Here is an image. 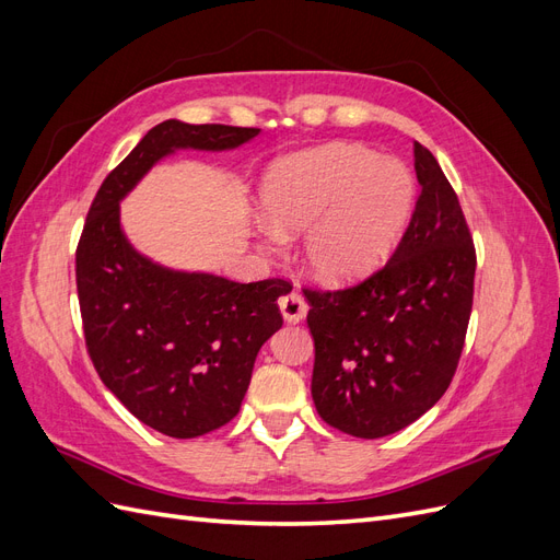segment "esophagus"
I'll use <instances>...</instances> for the list:
<instances>
[{"instance_id": "1", "label": "esophagus", "mask_w": 560, "mask_h": 560, "mask_svg": "<svg viewBox=\"0 0 560 560\" xmlns=\"http://www.w3.org/2000/svg\"><path fill=\"white\" fill-rule=\"evenodd\" d=\"M280 313L284 317V322H290V325H296L308 313V303L303 301V296L299 292H290L287 296L280 299Z\"/></svg>"}]
</instances>
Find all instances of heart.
<instances>
[{"instance_id": "obj_1", "label": "heart", "mask_w": 560, "mask_h": 560, "mask_svg": "<svg viewBox=\"0 0 560 560\" xmlns=\"http://www.w3.org/2000/svg\"><path fill=\"white\" fill-rule=\"evenodd\" d=\"M416 182L409 167L362 144H327L280 159L264 177L261 200L270 224L264 238H303V266L327 284L374 270L395 247L411 214Z\"/></svg>"}]
</instances>
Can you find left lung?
I'll use <instances>...</instances> for the list:
<instances>
[{
  "label": "left lung",
  "mask_w": 560,
  "mask_h": 560,
  "mask_svg": "<svg viewBox=\"0 0 560 560\" xmlns=\"http://www.w3.org/2000/svg\"><path fill=\"white\" fill-rule=\"evenodd\" d=\"M420 196L409 229L378 273L313 292L311 393L319 418L360 439L411 425L442 399L465 346L477 254L453 186L413 142Z\"/></svg>",
  "instance_id": "1"
}]
</instances>
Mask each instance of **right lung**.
I'll use <instances>...</instances> for the list:
<instances>
[{
	"label": "right lung",
	"mask_w": 560,
	"mask_h": 560,
	"mask_svg": "<svg viewBox=\"0 0 560 560\" xmlns=\"http://www.w3.org/2000/svg\"><path fill=\"white\" fill-rule=\"evenodd\" d=\"M259 128H151L118 163L89 210L77 247V292L97 376L126 409L161 434L191 439L241 411L261 346L282 327L280 278L233 282L151 261L121 229V200L177 149L229 151Z\"/></svg>",
	"instance_id": "obj_1"
}]
</instances>
